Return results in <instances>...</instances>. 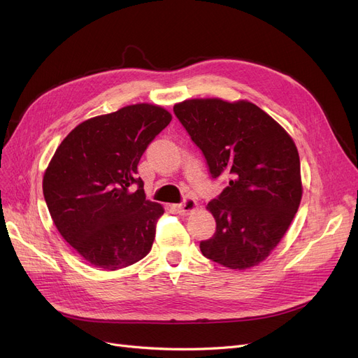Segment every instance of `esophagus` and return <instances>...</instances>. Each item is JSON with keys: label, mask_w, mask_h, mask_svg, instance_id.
Returning a JSON list of instances; mask_svg holds the SVG:
<instances>
[{"label": "esophagus", "mask_w": 358, "mask_h": 358, "mask_svg": "<svg viewBox=\"0 0 358 358\" xmlns=\"http://www.w3.org/2000/svg\"><path fill=\"white\" fill-rule=\"evenodd\" d=\"M174 209L180 213V215H189L190 212L197 209V201L193 197H185L180 204H176Z\"/></svg>", "instance_id": "1"}]
</instances>
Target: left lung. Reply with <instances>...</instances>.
<instances>
[{"instance_id": "1", "label": "left lung", "mask_w": 358, "mask_h": 358, "mask_svg": "<svg viewBox=\"0 0 358 358\" xmlns=\"http://www.w3.org/2000/svg\"><path fill=\"white\" fill-rule=\"evenodd\" d=\"M212 178L229 184L209 201L216 232L201 254L245 270L264 261L289 229L302 199L300 159L287 131L250 101L194 99L174 106Z\"/></svg>"}]
</instances>
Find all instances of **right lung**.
Instances as JSON below:
<instances>
[{
  "instance_id": "obj_1",
  "label": "right lung",
  "mask_w": 358,
  "mask_h": 358,
  "mask_svg": "<svg viewBox=\"0 0 358 358\" xmlns=\"http://www.w3.org/2000/svg\"><path fill=\"white\" fill-rule=\"evenodd\" d=\"M154 104H134L75 127L43 176L56 229L84 259L115 271L148 255L162 206L146 200L138 164L169 122Z\"/></svg>"
}]
</instances>
